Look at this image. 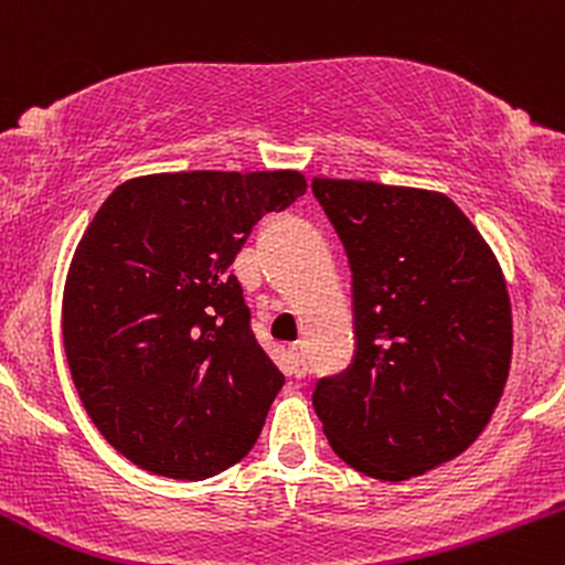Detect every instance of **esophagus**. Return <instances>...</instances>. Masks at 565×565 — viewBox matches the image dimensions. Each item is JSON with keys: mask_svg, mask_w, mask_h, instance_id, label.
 Here are the masks:
<instances>
[{"mask_svg": "<svg viewBox=\"0 0 565 565\" xmlns=\"http://www.w3.org/2000/svg\"><path fill=\"white\" fill-rule=\"evenodd\" d=\"M289 374L291 377H305L308 374V361H305L302 345L289 348Z\"/></svg>", "mask_w": 565, "mask_h": 565, "instance_id": "1", "label": "esophagus"}]
</instances>
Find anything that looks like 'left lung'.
I'll list each match as a JSON object with an SVG mask.
<instances>
[{
    "mask_svg": "<svg viewBox=\"0 0 565 565\" xmlns=\"http://www.w3.org/2000/svg\"><path fill=\"white\" fill-rule=\"evenodd\" d=\"M353 270L355 359L316 385L337 457L406 481L491 423L512 359V308L486 238L446 193L313 178Z\"/></svg>",
    "mask_w": 565,
    "mask_h": 565,
    "instance_id": "left-lung-1",
    "label": "left lung"
}]
</instances>
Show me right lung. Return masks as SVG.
I'll return each mask as SVG.
<instances>
[{"instance_id":"obj_1","label":"right lung","mask_w":565,"mask_h":565,"mask_svg":"<svg viewBox=\"0 0 565 565\" xmlns=\"http://www.w3.org/2000/svg\"><path fill=\"white\" fill-rule=\"evenodd\" d=\"M305 188L297 170L157 172L95 212L68 265L63 348L89 419L138 468L201 481L255 446L284 374L228 268Z\"/></svg>"}]
</instances>
